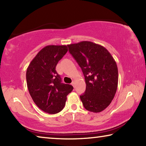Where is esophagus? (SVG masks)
I'll return each mask as SVG.
<instances>
[{
    "mask_svg": "<svg viewBox=\"0 0 146 146\" xmlns=\"http://www.w3.org/2000/svg\"><path fill=\"white\" fill-rule=\"evenodd\" d=\"M74 84H75V81H73V82H71V85H72L73 87H75V86H74Z\"/></svg>",
    "mask_w": 146,
    "mask_h": 146,
    "instance_id": "obj_1",
    "label": "esophagus"
}]
</instances>
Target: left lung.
<instances>
[{"instance_id":"obj_1","label":"left lung","mask_w":146,"mask_h":146,"mask_svg":"<svg viewBox=\"0 0 146 146\" xmlns=\"http://www.w3.org/2000/svg\"><path fill=\"white\" fill-rule=\"evenodd\" d=\"M68 46L85 77L86 91L80 96L84 107L91 112L102 111L117 92V63L104 47L92 42L82 41Z\"/></svg>"}]
</instances>
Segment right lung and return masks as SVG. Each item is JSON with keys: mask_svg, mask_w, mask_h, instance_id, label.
Here are the masks:
<instances>
[{"mask_svg": "<svg viewBox=\"0 0 146 146\" xmlns=\"http://www.w3.org/2000/svg\"><path fill=\"white\" fill-rule=\"evenodd\" d=\"M68 50L66 45L44 47L27 69V86L32 99L49 114H56L63 110L67 95L73 89L71 85L61 82L60 76L55 70L56 64Z\"/></svg>", "mask_w": 146, "mask_h": 146, "instance_id": "obj_1", "label": "right lung"}]
</instances>
